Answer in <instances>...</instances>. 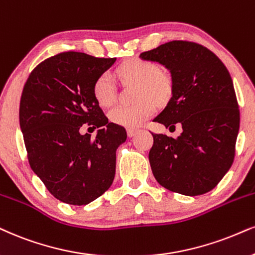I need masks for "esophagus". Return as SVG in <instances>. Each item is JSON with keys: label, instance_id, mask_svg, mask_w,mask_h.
Returning a JSON list of instances; mask_svg holds the SVG:
<instances>
[{"label": "esophagus", "instance_id": "34e87169", "mask_svg": "<svg viewBox=\"0 0 255 255\" xmlns=\"http://www.w3.org/2000/svg\"><path fill=\"white\" fill-rule=\"evenodd\" d=\"M138 128H128V137H132V136H134V134H136V132H138Z\"/></svg>", "mask_w": 255, "mask_h": 255}]
</instances>
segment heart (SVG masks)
Wrapping results in <instances>:
<instances>
[{
	"mask_svg": "<svg viewBox=\"0 0 255 255\" xmlns=\"http://www.w3.org/2000/svg\"><path fill=\"white\" fill-rule=\"evenodd\" d=\"M119 79L125 84L136 85L133 105H119L109 112L110 121L125 128L142 125L152 116L156 104L170 98L172 83L165 72L145 59L134 58L123 62L117 68ZM93 97L102 106H110L116 100V86L109 72L99 74L93 84Z\"/></svg>",
	"mask_w": 255,
	"mask_h": 255,
	"instance_id": "heart-1",
	"label": "heart"
}]
</instances>
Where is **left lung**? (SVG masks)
<instances>
[{
  "instance_id": "obj_1",
  "label": "left lung",
  "mask_w": 255,
  "mask_h": 255,
  "mask_svg": "<svg viewBox=\"0 0 255 255\" xmlns=\"http://www.w3.org/2000/svg\"><path fill=\"white\" fill-rule=\"evenodd\" d=\"M139 56L159 62L171 74V98L153 121L169 130L180 124L183 130L177 138L152 133L153 176L174 193H208L235 156L240 111L231 74L214 53L191 41H170Z\"/></svg>"
}]
</instances>
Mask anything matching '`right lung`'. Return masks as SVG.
Wrapping results in <instances>:
<instances>
[{"mask_svg": "<svg viewBox=\"0 0 255 255\" xmlns=\"http://www.w3.org/2000/svg\"><path fill=\"white\" fill-rule=\"evenodd\" d=\"M116 58L62 52L31 71L20 100V127L29 165L61 202L85 206L111 187L116 150L127 130L109 123L93 97L99 74ZM87 122L102 127L96 138L81 135Z\"/></svg>", "mask_w": 255, "mask_h": 255, "instance_id": "right-lung-1", "label": "right lung"}]
</instances>
